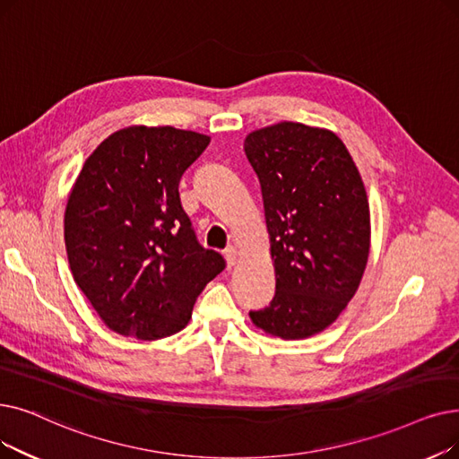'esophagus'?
<instances>
[{
    "mask_svg": "<svg viewBox=\"0 0 459 459\" xmlns=\"http://www.w3.org/2000/svg\"><path fill=\"white\" fill-rule=\"evenodd\" d=\"M225 258H227V266H229V268H232V266L236 264V261H238V251H236L234 246H229V247L225 249Z\"/></svg>",
    "mask_w": 459,
    "mask_h": 459,
    "instance_id": "1",
    "label": "esophagus"
}]
</instances>
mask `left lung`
I'll use <instances>...</instances> for the list:
<instances>
[{"label":"left lung","instance_id":"obj_1","mask_svg":"<svg viewBox=\"0 0 459 459\" xmlns=\"http://www.w3.org/2000/svg\"><path fill=\"white\" fill-rule=\"evenodd\" d=\"M264 201L275 296L256 328L304 340L328 328L358 290L369 255V203L342 138L281 122L246 136Z\"/></svg>","mask_w":459,"mask_h":459}]
</instances>
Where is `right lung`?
<instances>
[{"label":"right lung","instance_id":"right-lung-1","mask_svg":"<svg viewBox=\"0 0 459 459\" xmlns=\"http://www.w3.org/2000/svg\"><path fill=\"white\" fill-rule=\"evenodd\" d=\"M210 136L131 126L99 144L65 208V249L76 285L116 333L161 340L187 326L196 296L225 258L196 242L182 208V174Z\"/></svg>","mask_w":459,"mask_h":459}]
</instances>
